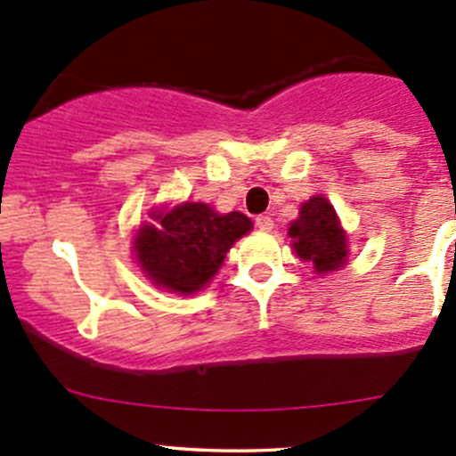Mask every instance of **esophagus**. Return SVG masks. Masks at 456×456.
<instances>
[{
    "instance_id": "esophagus-1",
    "label": "esophagus",
    "mask_w": 456,
    "mask_h": 456,
    "mask_svg": "<svg viewBox=\"0 0 456 456\" xmlns=\"http://www.w3.org/2000/svg\"><path fill=\"white\" fill-rule=\"evenodd\" d=\"M256 227L260 229V232H271V229H273V218H271V216H257L256 218Z\"/></svg>"
}]
</instances>
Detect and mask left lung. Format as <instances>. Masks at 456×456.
<instances>
[{
    "label": "left lung",
    "instance_id": "left-lung-1",
    "mask_svg": "<svg viewBox=\"0 0 456 456\" xmlns=\"http://www.w3.org/2000/svg\"><path fill=\"white\" fill-rule=\"evenodd\" d=\"M289 236L293 238V251L311 262L315 273H330L346 265L348 236L324 196H311L302 202L300 216L289 224Z\"/></svg>",
    "mask_w": 456,
    "mask_h": 456
}]
</instances>
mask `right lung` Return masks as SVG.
Returning a JSON list of instances; mask_svg holds the SVG:
<instances>
[{
    "label": "right lung",
    "instance_id": "1",
    "mask_svg": "<svg viewBox=\"0 0 456 456\" xmlns=\"http://www.w3.org/2000/svg\"><path fill=\"white\" fill-rule=\"evenodd\" d=\"M156 224H141L134 256L154 287L181 296L200 291L224 262L233 242L251 232L240 211L218 214L205 202H181L169 211H151Z\"/></svg>",
    "mask_w": 456,
    "mask_h": 456
}]
</instances>
